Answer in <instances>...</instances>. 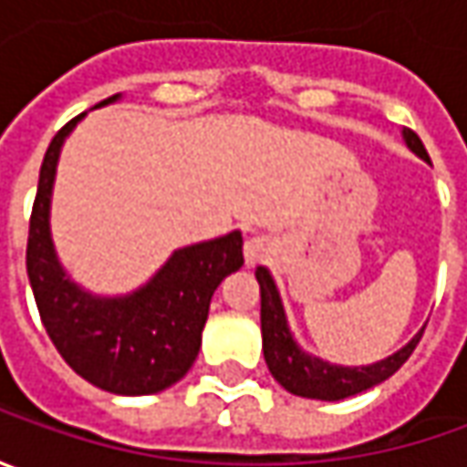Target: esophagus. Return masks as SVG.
I'll return each mask as SVG.
<instances>
[{
    "label": "esophagus",
    "mask_w": 467,
    "mask_h": 467,
    "mask_svg": "<svg viewBox=\"0 0 467 467\" xmlns=\"http://www.w3.org/2000/svg\"><path fill=\"white\" fill-rule=\"evenodd\" d=\"M267 252H270V246L265 239L260 236H254V239H249V242L244 244V257H246V265H257L267 257Z\"/></svg>",
    "instance_id": "esophagus-1"
}]
</instances>
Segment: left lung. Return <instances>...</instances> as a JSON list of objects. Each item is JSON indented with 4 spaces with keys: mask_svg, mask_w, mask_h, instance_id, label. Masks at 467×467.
I'll return each mask as SVG.
<instances>
[{
    "mask_svg": "<svg viewBox=\"0 0 467 467\" xmlns=\"http://www.w3.org/2000/svg\"><path fill=\"white\" fill-rule=\"evenodd\" d=\"M408 148L423 161H429V153L423 142L413 130H403ZM257 283H260V319H262V350L270 374L278 379L280 385L298 398H312V400H343L350 395H358L368 387L385 382L398 368L410 358L421 340L423 330L398 353L387 356L377 364L368 367H337L327 364L317 356H309L298 348L294 335L288 330L285 312L280 304V294L275 288V280L267 273V267H257Z\"/></svg>",
    "mask_w": 467,
    "mask_h": 467,
    "instance_id": "1",
    "label": "left lung"
}]
</instances>
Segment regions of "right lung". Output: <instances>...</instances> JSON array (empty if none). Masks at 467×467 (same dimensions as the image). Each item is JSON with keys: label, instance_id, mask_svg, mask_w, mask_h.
I'll return each mask as SVG.
<instances>
[{"label": "right lung", "instance_id": "add662e5", "mask_svg": "<svg viewBox=\"0 0 467 467\" xmlns=\"http://www.w3.org/2000/svg\"><path fill=\"white\" fill-rule=\"evenodd\" d=\"M82 117L67 121L44 155L27 231V278L51 343L82 379L114 395H153L176 385L194 364L210 298L221 280L244 265V239L231 231L176 249L153 278L127 296L103 298L82 291L57 260L48 228L57 161L64 137Z\"/></svg>", "mask_w": 467, "mask_h": 467}]
</instances>
